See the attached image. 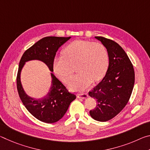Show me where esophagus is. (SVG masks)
I'll use <instances>...</instances> for the list:
<instances>
[{"label": "esophagus", "mask_w": 150, "mask_h": 150, "mask_svg": "<svg viewBox=\"0 0 150 150\" xmlns=\"http://www.w3.org/2000/svg\"><path fill=\"white\" fill-rule=\"evenodd\" d=\"M88 96L87 93H79L77 95V97L78 98H85Z\"/></svg>", "instance_id": "34e87169"}]
</instances>
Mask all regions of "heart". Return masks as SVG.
<instances>
[{
	"mask_svg": "<svg viewBox=\"0 0 150 150\" xmlns=\"http://www.w3.org/2000/svg\"><path fill=\"white\" fill-rule=\"evenodd\" d=\"M63 56L55 57L53 61L55 74L63 82L67 83L76 65L78 72L68 83L71 90L81 91L93 81L104 77L109 65V56L105 45L98 42L78 40L71 42L63 50Z\"/></svg>",
	"mask_w": 150,
	"mask_h": 150,
	"instance_id": "1",
	"label": "heart"
}]
</instances>
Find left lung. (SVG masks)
I'll list each match as a JSON object with an SVG mask.
<instances>
[{"instance_id": "8db88e82", "label": "left lung", "mask_w": 150, "mask_h": 150, "mask_svg": "<svg viewBox=\"0 0 150 150\" xmlns=\"http://www.w3.org/2000/svg\"><path fill=\"white\" fill-rule=\"evenodd\" d=\"M107 50L109 65L105 77L88 92L96 105L89 113L93 119L106 122L119 114L128 103L134 88L135 74L126 53L113 40L95 36Z\"/></svg>"}]
</instances>
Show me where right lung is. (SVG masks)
I'll return each instance as SVG.
<instances>
[{
	"mask_svg": "<svg viewBox=\"0 0 150 150\" xmlns=\"http://www.w3.org/2000/svg\"><path fill=\"white\" fill-rule=\"evenodd\" d=\"M71 37H45L26 50L20 61L16 85L20 99L31 115L45 123H54L59 120L67 112L70 103L75 99L76 96L69 93L62 83L51 73L52 84L50 92L42 99H34L25 93L20 82V72L25 62L33 59L42 61L51 71H53V61L57 51Z\"/></svg>",
	"mask_w": 150,
	"mask_h": 150,
	"instance_id": "add662e5",
	"label": "right lung"
}]
</instances>
